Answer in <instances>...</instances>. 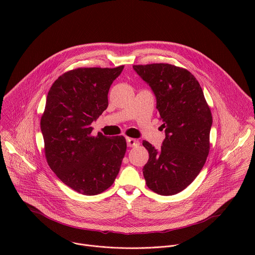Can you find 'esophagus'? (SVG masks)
I'll list each match as a JSON object with an SVG mask.
<instances>
[{
	"mask_svg": "<svg viewBox=\"0 0 255 255\" xmlns=\"http://www.w3.org/2000/svg\"><path fill=\"white\" fill-rule=\"evenodd\" d=\"M127 145L129 147H134V146H137V145H139V141L134 139V138H127Z\"/></svg>",
	"mask_w": 255,
	"mask_h": 255,
	"instance_id": "1",
	"label": "esophagus"
}]
</instances>
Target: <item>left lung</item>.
<instances>
[{
	"label": "left lung",
	"mask_w": 255,
	"mask_h": 255,
	"mask_svg": "<svg viewBox=\"0 0 255 255\" xmlns=\"http://www.w3.org/2000/svg\"><path fill=\"white\" fill-rule=\"evenodd\" d=\"M133 68L152 89L165 132L159 149L145 140L142 143L149 153L143 167L144 178L154 193L175 195L193 183L206 162L213 122L210 107L188 69L168 63Z\"/></svg>",
	"instance_id": "obj_1"
}]
</instances>
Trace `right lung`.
<instances>
[{"label":"right lung","mask_w":255,"mask_h":255,"mask_svg":"<svg viewBox=\"0 0 255 255\" xmlns=\"http://www.w3.org/2000/svg\"><path fill=\"white\" fill-rule=\"evenodd\" d=\"M123 68L68 70L47 95L40 121L47 163L63 184L86 196L113 185L126 152L123 136H93L91 127L107 109L109 90Z\"/></svg>","instance_id":"1"}]
</instances>
